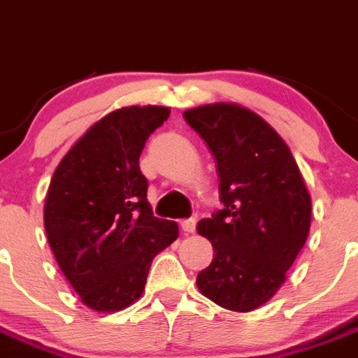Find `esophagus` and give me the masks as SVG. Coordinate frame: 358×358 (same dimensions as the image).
Listing matches in <instances>:
<instances>
[{"instance_id":"34e87169","label":"esophagus","mask_w":358,"mask_h":358,"mask_svg":"<svg viewBox=\"0 0 358 358\" xmlns=\"http://www.w3.org/2000/svg\"><path fill=\"white\" fill-rule=\"evenodd\" d=\"M182 229H183V233H194V229H196V220L194 219H185V220H182Z\"/></svg>"}]
</instances>
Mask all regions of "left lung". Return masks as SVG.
<instances>
[{"instance_id":"obj_1","label":"left lung","mask_w":358,"mask_h":358,"mask_svg":"<svg viewBox=\"0 0 358 358\" xmlns=\"http://www.w3.org/2000/svg\"><path fill=\"white\" fill-rule=\"evenodd\" d=\"M183 116L215 157L224 205L198 222L215 255L196 285L217 306L249 313L279 292L306 243L309 190L289 146L255 111L217 102Z\"/></svg>"}]
</instances>
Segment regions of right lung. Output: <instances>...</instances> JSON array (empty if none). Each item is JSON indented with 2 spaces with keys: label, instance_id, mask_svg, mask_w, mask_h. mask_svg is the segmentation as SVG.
<instances>
[{
  "label": "right lung",
  "instance_id": "right-lung-1",
  "mask_svg": "<svg viewBox=\"0 0 358 358\" xmlns=\"http://www.w3.org/2000/svg\"><path fill=\"white\" fill-rule=\"evenodd\" d=\"M169 113L162 106L109 113L73 143L49 183V245L73 292L96 313L136 302L153 258L178 238L176 222L153 217L139 169L146 139Z\"/></svg>",
  "mask_w": 358,
  "mask_h": 358
}]
</instances>
